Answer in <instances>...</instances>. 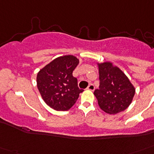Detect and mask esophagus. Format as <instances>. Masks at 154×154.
<instances>
[{"label":"esophagus","instance_id":"esophagus-1","mask_svg":"<svg viewBox=\"0 0 154 154\" xmlns=\"http://www.w3.org/2000/svg\"><path fill=\"white\" fill-rule=\"evenodd\" d=\"M87 89L88 90H90V91H94V86L93 84H89V86L87 87Z\"/></svg>","mask_w":154,"mask_h":154}]
</instances>
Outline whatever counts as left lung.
Masks as SVG:
<instances>
[{"instance_id":"1","label":"left lung","mask_w":154,"mask_h":154,"mask_svg":"<svg viewBox=\"0 0 154 154\" xmlns=\"http://www.w3.org/2000/svg\"><path fill=\"white\" fill-rule=\"evenodd\" d=\"M97 65L100 85L94 94L99 107L109 114H117L126 109L135 94L134 85L122 70L112 62L105 61Z\"/></svg>"}]
</instances>
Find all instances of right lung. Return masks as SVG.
<instances>
[{
  "instance_id": "1",
  "label": "right lung",
  "mask_w": 154,
  "mask_h": 154,
  "mask_svg": "<svg viewBox=\"0 0 154 154\" xmlns=\"http://www.w3.org/2000/svg\"><path fill=\"white\" fill-rule=\"evenodd\" d=\"M79 59L72 55L61 56L49 62L37 73V85L42 99L57 111H67L83 92L77 86L72 71Z\"/></svg>"
}]
</instances>
